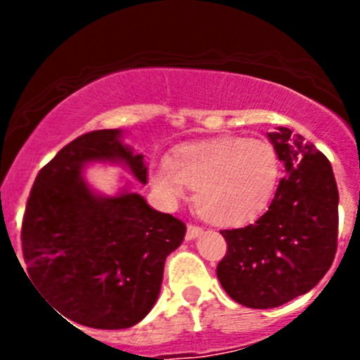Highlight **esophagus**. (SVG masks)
I'll list each match as a JSON object with an SVG mask.
<instances>
[{"label":"esophagus","instance_id":"34e87169","mask_svg":"<svg viewBox=\"0 0 360 360\" xmlns=\"http://www.w3.org/2000/svg\"><path fill=\"white\" fill-rule=\"evenodd\" d=\"M203 233V230L200 226H195V224H188L186 228V240H193V238L200 237Z\"/></svg>","mask_w":360,"mask_h":360}]
</instances>
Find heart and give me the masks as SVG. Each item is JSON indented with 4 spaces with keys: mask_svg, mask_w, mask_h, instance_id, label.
I'll return each mask as SVG.
<instances>
[{
    "mask_svg": "<svg viewBox=\"0 0 360 360\" xmlns=\"http://www.w3.org/2000/svg\"><path fill=\"white\" fill-rule=\"evenodd\" d=\"M281 176V160L270 143L223 136L177 148L160 162L151 183L160 197L176 203L193 190L197 212L216 226H242L270 202Z\"/></svg>",
    "mask_w": 360,
    "mask_h": 360,
    "instance_id": "b5f03b06",
    "label": "heart"
}]
</instances>
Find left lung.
Here are the masks:
<instances>
[{"instance_id":"left-lung-1","label":"left lung","mask_w":360,"mask_h":360,"mask_svg":"<svg viewBox=\"0 0 360 360\" xmlns=\"http://www.w3.org/2000/svg\"><path fill=\"white\" fill-rule=\"evenodd\" d=\"M268 134L285 176L266 212L254 224L221 230L228 250L217 278L231 300L275 308L308 292L335 261L338 186L329 160L300 134Z\"/></svg>"}]
</instances>
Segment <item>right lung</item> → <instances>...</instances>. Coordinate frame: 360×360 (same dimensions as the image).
Segmentation results:
<instances>
[{
  "instance_id": "add662e5",
  "label": "right lung",
  "mask_w": 360,
  "mask_h": 360,
  "mask_svg": "<svg viewBox=\"0 0 360 360\" xmlns=\"http://www.w3.org/2000/svg\"><path fill=\"white\" fill-rule=\"evenodd\" d=\"M120 137L118 129L94 130L50 160L32 184L20 233L36 289L69 321L94 329L132 328L150 314L167 256L186 233L183 221L139 193L101 197L85 183L86 163L116 162L146 184L144 157Z\"/></svg>"
}]
</instances>
